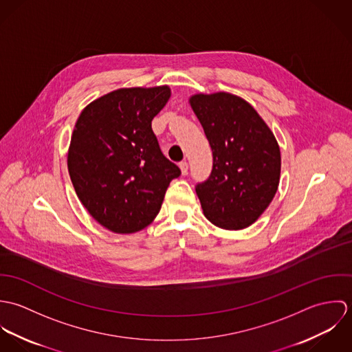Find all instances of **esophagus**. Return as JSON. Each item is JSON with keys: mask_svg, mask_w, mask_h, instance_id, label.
I'll return each mask as SVG.
<instances>
[{"mask_svg": "<svg viewBox=\"0 0 352 352\" xmlns=\"http://www.w3.org/2000/svg\"><path fill=\"white\" fill-rule=\"evenodd\" d=\"M179 166H180L183 175H187V173H188V162H187V161H182V162L179 164Z\"/></svg>", "mask_w": 352, "mask_h": 352, "instance_id": "34e87169", "label": "esophagus"}]
</instances>
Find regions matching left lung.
Segmentation results:
<instances>
[{
    "mask_svg": "<svg viewBox=\"0 0 352 352\" xmlns=\"http://www.w3.org/2000/svg\"><path fill=\"white\" fill-rule=\"evenodd\" d=\"M191 107L212 151V169L195 190L218 228L252 225L274 199L280 177L278 142L250 102L219 92L195 95Z\"/></svg>",
    "mask_w": 352,
    "mask_h": 352,
    "instance_id": "8db88e82",
    "label": "left lung"
}]
</instances>
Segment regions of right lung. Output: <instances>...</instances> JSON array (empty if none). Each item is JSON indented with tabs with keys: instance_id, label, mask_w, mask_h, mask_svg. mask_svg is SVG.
I'll return each mask as SVG.
<instances>
[{
	"instance_id": "obj_1",
	"label": "right lung",
	"mask_w": 352,
	"mask_h": 352,
	"mask_svg": "<svg viewBox=\"0 0 352 352\" xmlns=\"http://www.w3.org/2000/svg\"><path fill=\"white\" fill-rule=\"evenodd\" d=\"M169 98L168 87L118 89L91 102L77 119L69 175L84 207L111 232L146 228L169 183L182 175L151 130Z\"/></svg>"
}]
</instances>
